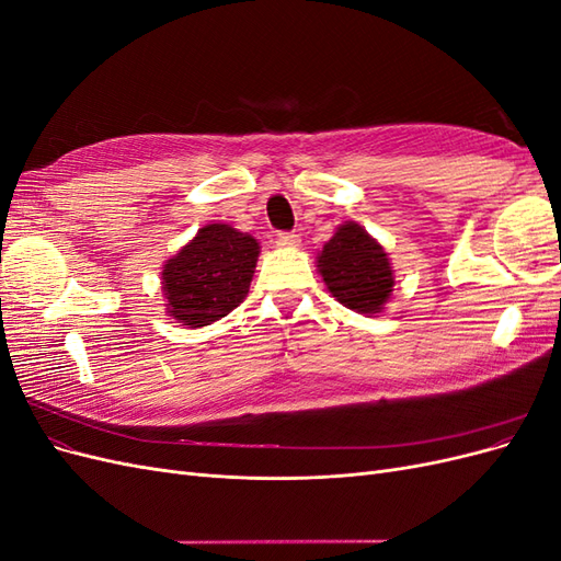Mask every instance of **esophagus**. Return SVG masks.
<instances>
[{"mask_svg":"<svg viewBox=\"0 0 561 561\" xmlns=\"http://www.w3.org/2000/svg\"><path fill=\"white\" fill-rule=\"evenodd\" d=\"M299 233L297 231H278L276 233V243L280 248H297L299 245Z\"/></svg>","mask_w":561,"mask_h":561,"instance_id":"esophagus-1","label":"esophagus"}]
</instances>
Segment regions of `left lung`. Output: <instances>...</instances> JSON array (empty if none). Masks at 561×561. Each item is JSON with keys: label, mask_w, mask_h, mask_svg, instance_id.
Here are the masks:
<instances>
[{"label": "left lung", "mask_w": 561, "mask_h": 561, "mask_svg": "<svg viewBox=\"0 0 561 561\" xmlns=\"http://www.w3.org/2000/svg\"><path fill=\"white\" fill-rule=\"evenodd\" d=\"M318 266L332 297L358 313H379L393 293V271L383 248L353 222L336 229Z\"/></svg>", "instance_id": "obj_1"}]
</instances>
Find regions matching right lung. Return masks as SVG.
<instances>
[{
  "label": "right lung",
  "instance_id": "1",
  "mask_svg": "<svg viewBox=\"0 0 561 561\" xmlns=\"http://www.w3.org/2000/svg\"><path fill=\"white\" fill-rule=\"evenodd\" d=\"M257 254L252 236L229 225L203 227L163 266L168 313L192 328L225 318L245 299Z\"/></svg>",
  "mask_w": 561,
  "mask_h": 561
}]
</instances>
